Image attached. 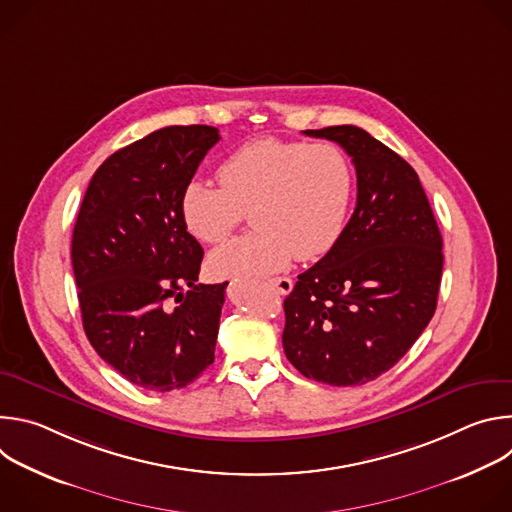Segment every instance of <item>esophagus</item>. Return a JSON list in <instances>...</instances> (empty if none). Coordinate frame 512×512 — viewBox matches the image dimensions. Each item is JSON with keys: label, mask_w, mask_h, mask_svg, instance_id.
<instances>
[{"label": "esophagus", "mask_w": 512, "mask_h": 512, "mask_svg": "<svg viewBox=\"0 0 512 512\" xmlns=\"http://www.w3.org/2000/svg\"><path fill=\"white\" fill-rule=\"evenodd\" d=\"M269 285L273 289H277V294H281V296H287L289 291L294 289V281H291L289 277H275V279L269 281Z\"/></svg>", "instance_id": "esophagus-1"}]
</instances>
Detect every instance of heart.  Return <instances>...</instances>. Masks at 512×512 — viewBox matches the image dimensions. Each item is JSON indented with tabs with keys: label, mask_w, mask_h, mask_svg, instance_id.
Masks as SVG:
<instances>
[{
	"label": "heart",
	"mask_w": 512,
	"mask_h": 512,
	"mask_svg": "<svg viewBox=\"0 0 512 512\" xmlns=\"http://www.w3.org/2000/svg\"><path fill=\"white\" fill-rule=\"evenodd\" d=\"M221 186L192 180L182 192L188 231L204 243L225 241L251 210L257 229L212 251L216 277H265L291 261L326 255L340 239L354 200L350 158L330 141L263 137L235 150L218 168Z\"/></svg>",
	"instance_id": "heart-1"
}]
</instances>
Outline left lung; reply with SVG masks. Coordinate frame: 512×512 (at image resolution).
Listing matches in <instances>:
<instances>
[{
    "mask_svg": "<svg viewBox=\"0 0 512 512\" xmlns=\"http://www.w3.org/2000/svg\"><path fill=\"white\" fill-rule=\"evenodd\" d=\"M336 141L356 170V208L336 245L283 302V350L308 379L354 387L387 373L429 324L442 235L417 172L354 125L304 131Z\"/></svg>",
    "mask_w": 512,
    "mask_h": 512,
    "instance_id": "obj_1",
    "label": "left lung"
}]
</instances>
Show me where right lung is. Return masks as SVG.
<instances>
[{
  "label": "right lung",
  "mask_w": 512,
  "mask_h": 512,
  "mask_svg": "<svg viewBox=\"0 0 512 512\" xmlns=\"http://www.w3.org/2000/svg\"><path fill=\"white\" fill-rule=\"evenodd\" d=\"M218 139L210 125H172L115 152L93 174L72 233L87 338L148 391L182 389L214 362L229 281L196 283L204 251L180 202Z\"/></svg>",
  "instance_id": "right-lung-1"
}]
</instances>
